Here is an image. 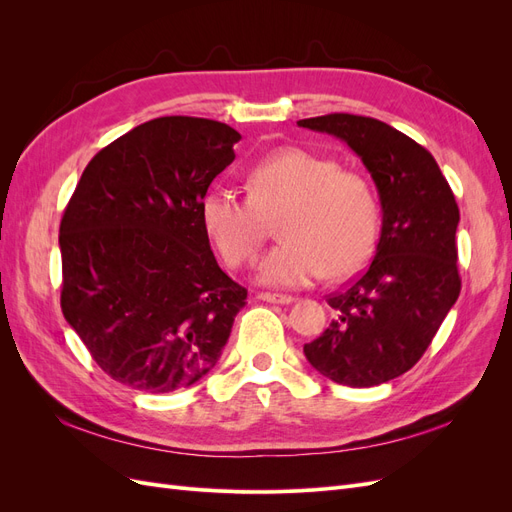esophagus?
Masks as SVG:
<instances>
[{"instance_id": "obj_1", "label": "esophagus", "mask_w": 512, "mask_h": 512, "mask_svg": "<svg viewBox=\"0 0 512 512\" xmlns=\"http://www.w3.org/2000/svg\"><path fill=\"white\" fill-rule=\"evenodd\" d=\"M258 299L267 303H277V305H288L294 301L290 294H280V292H258Z\"/></svg>"}]
</instances>
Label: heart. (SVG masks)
I'll return each instance as SVG.
<instances>
[{"label":"heart","mask_w":512,"mask_h":512,"mask_svg":"<svg viewBox=\"0 0 512 512\" xmlns=\"http://www.w3.org/2000/svg\"><path fill=\"white\" fill-rule=\"evenodd\" d=\"M277 213L280 245L260 260L258 280L301 288L327 273L359 269L376 243L380 205L361 170L303 147H282L247 173V196L215 185L203 203L207 237L230 267L252 262Z\"/></svg>","instance_id":"1"}]
</instances>
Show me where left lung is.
I'll return each mask as SVG.
<instances>
[{
	"label": "left lung",
	"mask_w": 512,
	"mask_h": 512,
	"mask_svg": "<svg viewBox=\"0 0 512 512\" xmlns=\"http://www.w3.org/2000/svg\"><path fill=\"white\" fill-rule=\"evenodd\" d=\"M297 123L342 138L371 173L382 205L374 260L329 294L333 320L303 352L337 384L389 382L418 363L461 292L455 194L431 153L389 123L348 113Z\"/></svg>",
	"instance_id": "left-lung-1"
}]
</instances>
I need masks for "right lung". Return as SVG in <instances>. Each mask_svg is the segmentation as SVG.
<instances>
[{"mask_svg": "<svg viewBox=\"0 0 512 512\" xmlns=\"http://www.w3.org/2000/svg\"><path fill=\"white\" fill-rule=\"evenodd\" d=\"M239 138L200 117L141 123L91 158L61 218V312L104 374L136 391L203 378L245 305L200 220Z\"/></svg>", "mask_w": 512, "mask_h": 512, "instance_id": "right-lung-1", "label": "right lung"}]
</instances>
